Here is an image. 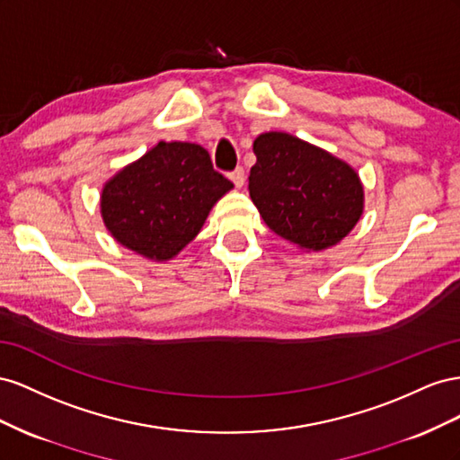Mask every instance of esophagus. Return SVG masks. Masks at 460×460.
<instances>
[{"instance_id":"obj_1","label":"esophagus","mask_w":460,"mask_h":460,"mask_svg":"<svg viewBox=\"0 0 460 460\" xmlns=\"http://www.w3.org/2000/svg\"><path fill=\"white\" fill-rule=\"evenodd\" d=\"M229 179L233 181L234 187L241 189V187L244 185V169H243V167H237V169H234V172L229 173Z\"/></svg>"}]
</instances>
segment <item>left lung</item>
Returning <instances> with one entry per match:
<instances>
[{
  "label": "left lung",
  "instance_id": "obj_1",
  "mask_svg": "<svg viewBox=\"0 0 460 460\" xmlns=\"http://www.w3.org/2000/svg\"><path fill=\"white\" fill-rule=\"evenodd\" d=\"M254 154L248 190L279 237L305 251H323L357 226L364 189L349 164L287 133L260 135Z\"/></svg>",
  "mask_w": 460,
  "mask_h": 460
}]
</instances>
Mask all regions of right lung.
Here are the masks:
<instances>
[{
    "label": "right lung",
    "instance_id": "right-lung-1",
    "mask_svg": "<svg viewBox=\"0 0 460 460\" xmlns=\"http://www.w3.org/2000/svg\"><path fill=\"white\" fill-rule=\"evenodd\" d=\"M231 189L199 144L160 142L103 185L102 217L128 251L165 261L200 233L209 209Z\"/></svg>",
    "mask_w": 460,
    "mask_h": 460
}]
</instances>
